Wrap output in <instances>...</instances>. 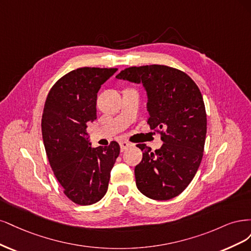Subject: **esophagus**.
Returning a JSON list of instances; mask_svg holds the SVG:
<instances>
[{
  "label": "esophagus",
  "instance_id": "34e87169",
  "mask_svg": "<svg viewBox=\"0 0 251 251\" xmlns=\"http://www.w3.org/2000/svg\"><path fill=\"white\" fill-rule=\"evenodd\" d=\"M120 146H121V151H125L126 149H128L129 147H131L132 146V144L131 143H129V142H125V141H123V142H121L120 143Z\"/></svg>",
  "mask_w": 251,
  "mask_h": 251
}]
</instances>
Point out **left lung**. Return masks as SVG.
<instances>
[{
    "label": "left lung",
    "instance_id": "1",
    "mask_svg": "<svg viewBox=\"0 0 251 251\" xmlns=\"http://www.w3.org/2000/svg\"><path fill=\"white\" fill-rule=\"evenodd\" d=\"M116 77L143 83L148 95L147 123L164 142L155 151L136 145L143 151L134 169L137 189L153 200L178 196L203 156L206 112L200 90L184 72L161 64L130 67Z\"/></svg>",
    "mask_w": 251,
    "mask_h": 251
}]
</instances>
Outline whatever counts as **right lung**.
Returning <instances> with one entry per match:
<instances>
[{"mask_svg": "<svg viewBox=\"0 0 251 251\" xmlns=\"http://www.w3.org/2000/svg\"><path fill=\"white\" fill-rule=\"evenodd\" d=\"M117 71L91 67L71 71L55 82L45 102L42 132L47 156L64 195L79 205L104 197L120 154L117 142L92 149L85 137L88 123L97 119V94Z\"/></svg>", "mask_w": 251, "mask_h": 251, "instance_id": "obj_1", "label": "right lung"}]
</instances>
